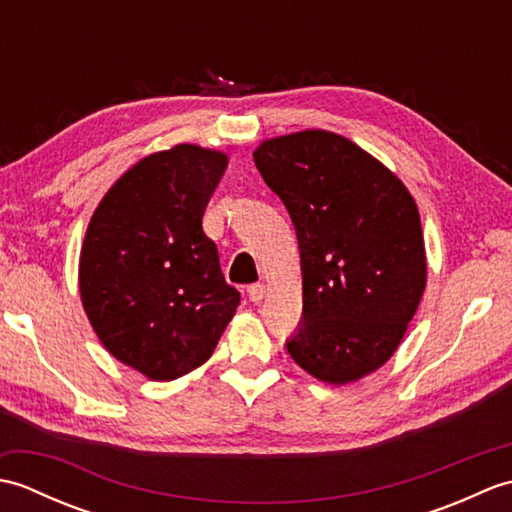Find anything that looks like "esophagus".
<instances>
[{
    "label": "esophagus",
    "instance_id": "1",
    "mask_svg": "<svg viewBox=\"0 0 512 512\" xmlns=\"http://www.w3.org/2000/svg\"><path fill=\"white\" fill-rule=\"evenodd\" d=\"M266 284H255V286H250L248 288V299L250 301H253V303H259V301H262L264 297H266Z\"/></svg>",
    "mask_w": 512,
    "mask_h": 512
}]
</instances>
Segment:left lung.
I'll use <instances>...</instances> for the list:
<instances>
[{
    "instance_id": "1",
    "label": "left lung",
    "mask_w": 512,
    "mask_h": 512,
    "mask_svg": "<svg viewBox=\"0 0 512 512\" xmlns=\"http://www.w3.org/2000/svg\"><path fill=\"white\" fill-rule=\"evenodd\" d=\"M253 160L297 231L292 361L321 383H356L394 356L427 288L418 204L394 171L328 129L266 138Z\"/></svg>"
}]
</instances>
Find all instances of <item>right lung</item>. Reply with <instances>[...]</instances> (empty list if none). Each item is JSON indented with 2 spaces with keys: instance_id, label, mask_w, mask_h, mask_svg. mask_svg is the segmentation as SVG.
I'll return each mask as SVG.
<instances>
[{
  "instance_id": "1",
  "label": "right lung",
  "mask_w": 512,
  "mask_h": 512,
  "mask_svg": "<svg viewBox=\"0 0 512 512\" xmlns=\"http://www.w3.org/2000/svg\"><path fill=\"white\" fill-rule=\"evenodd\" d=\"M228 165L220 149L180 143L140 158L96 206L79 257V292L103 347L149 380L209 361L235 317L202 217Z\"/></svg>"
}]
</instances>
